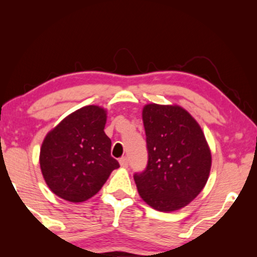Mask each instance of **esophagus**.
Masks as SVG:
<instances>
[{
  "mask_svg": "<svg viewBox=\"0 0 257 257\" xmlns=\"http://www.w3.org/2000/svg\"><path fill=\"white\" fill-rule=\"evenodd\" d=\"M119 164H120L121 167H124V168L127 167V166H128V160H127V158H126V157L120 158V159H119Z\"/></svg>",
  "mask_w": 257,
  "mask_h": 257,
  "instance_id": "obj_1",
  "label": "esophagus"
}]
</instances>
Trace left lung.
I'll list each match as a JSON object with an SVG mask.
<instances>
[{
    "instance_id": "1",
    "label": "left lung",
    "mask_w": 257,
    "mask_h": 257,
    "mask_svg": "<svg viewBox=\"0 0 257 257\" xmlns=\"http://www.w3.org/2000/svg\"><path fill=\"white\" fill-rule=\"evenodd\" d=\"M149 161L135 174L139 195L159 212L187 206L205 187L212 154L198 121L179 105L143 108Z\"/></svg>"
}]
</instances>
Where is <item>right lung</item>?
<instances>
[{
    "label": "right lung",
    "mask_w": 257,
    "mask_h": 257,
    "mask_svg": "<svg viewBox=\"0 0 257 257\" xmlns=\"http://www.w3.org/2000/svg\"><path fill=\"white\" fill-rule=\"evenodd\" d=\"M105 124L106 110L87 105L65 117L45 136L40 165L54 194L70 202L86 201L119 167L111 157Z\"/></svg>",
    "instance_id": "right-lung-1"
}]
</instances>
